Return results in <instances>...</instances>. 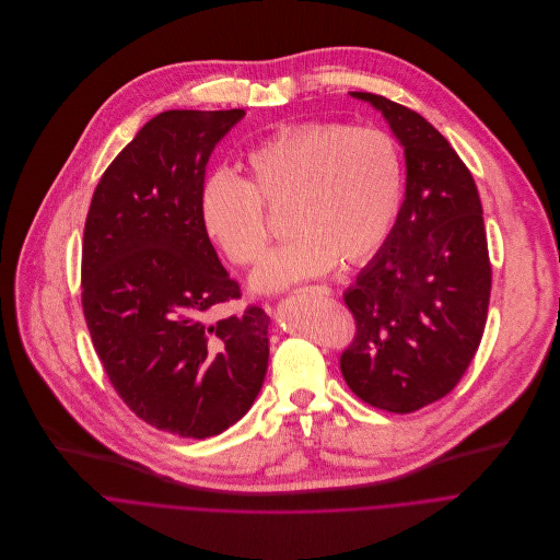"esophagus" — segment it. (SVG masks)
I'll use <instances>...</instances> for the list:
<instances>
[{"label":"esophagus","instance_id":"esophagus-1","mask_svg":"<svg viewBox=\"0 0 560 560\" xmlns=\"http://www.w3.org/2000/svg\"><path fill=\"white\" fill-rule=\"evenodd\" d=\"M295 293H317V295H330V289H328V287H322V284H317V287H302V289H298Z\"/></svg>","mask_w":560,"mask_h":560}]
</instances>
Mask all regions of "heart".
Wrapping results in <instances>:
<instances>
[{"label": "heart", "instance_id": "heart-1", "mask_svg": "<svg viewBox=\"0 0 560 560\" xmlns=\"http://www.w3.org/2000/svg\"><path fill=\"white\" fill-rule=\"evenodd\" d=\"M404 198L397 141L380 128L300 124L280 130L247 156V178L213 172L198 198L202 230L238 267L260 260L269 243L265 207H289L287 245L254 273V289L280 291L360 265L390 236Z\"/></svg>", "mask_w": 560, "mask_h": 560}]
</instances>
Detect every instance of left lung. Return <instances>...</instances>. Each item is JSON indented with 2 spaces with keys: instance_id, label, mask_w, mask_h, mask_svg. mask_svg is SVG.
<instances>
[{
  "instance_id": "left-lung-1",
  "label": "left lung",
  "mask_w": 560,
  "mask_h": 560,
  "mask_svg": "<svg viewBox=\"0 0 560 560\" xmlns=\"http://www.w3.org/2000/svg\"><path fill=\"white\" fill-rule=\"evenodd\" d=\"M388 121L406 156V198L390 236L345 293L355 340L340 358L349 388L388 412L448 395L486 328L492 267L470 170L415 109L351 92Z\"/></svg>"
}]
</instances>
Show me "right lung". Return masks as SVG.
<instances>
[{"mask_svg":"<svg viewBox=\"0 0 560 560\" xmlns=\"http://www.w3.org/2000/svg\"><path fill=\"white\" fill-rule=\"evenodd\" d=\"M245 109H167L103 172L83 230L81 304L94 351L145 423L191 439L247 415L269 362V315L247 306L202 230L205 167Z\"/></svg>","mask_w":560,"mask_h":560,"instance_id":"add662e5","label":"right lung"}]
</instances>
